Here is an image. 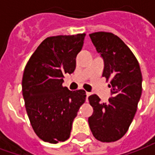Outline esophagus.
Wrapping results in <instances>:
<instances>
[{"mask_svg": "<svg viewBox=\"0 0 155 155\" xmlns=\"http://www.w3.org/2000/svg\"><path fill=\"white\" fill-rule=\"evenodd\" d=\"M91 95V93L90 92H86V101H88V97Z\"/></svg>", "mask_w": 155, "mask_h": 155, "instance_id": "obj_1", "label": "esophagus"}]
</instances>
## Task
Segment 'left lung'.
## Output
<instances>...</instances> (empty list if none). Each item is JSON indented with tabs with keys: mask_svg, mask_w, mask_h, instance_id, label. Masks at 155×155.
<instances>
[{
	"mask_svg": "<svg viewBox=\"0 0 155 155\" xmlns=\"http://www.w3.org/2000/svg\"><path fill=\"white\" fill-rule=\"evenodd\" d=\"M90 37L104 61L102 75L110 80L111 97L107 103H101L96 94L89 96L94 112L88 122L96 140L114 142L125 134L136 113L142 74L132 51L117 35L101 31L90 34Z\"/></svg>",
	"mask_w": 155,
	"mask_h": 155,
	"instance_id": "left-lung-1",
	"label": "left lung"
}]
</instances>
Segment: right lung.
<instances>
[{
    "label": "right lung",
    "mask_w": 155,
    "mask_h": 155,
    "mask_svg": "<svg viewBox=\"0 0 155 155\" xmlns=\"http://www.w3.org/2000/svg\"><path fill=\"white\" fill-rule=\"evenodd\" d=\"M85 34L57 35L41 42L30 58L22 78V94L33 130L45 142L68 140L73 120L85 101V91L63 87L64 74H72Z\"/></svg>",
    "instance_id": "obj_1"
}]
</instances>
